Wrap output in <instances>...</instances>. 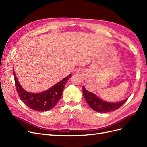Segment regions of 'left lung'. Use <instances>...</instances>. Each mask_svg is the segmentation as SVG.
Returning <instances> with one entry per match:
<instances>
[{"instance_id": "1", "label": "left lung", "mask_w": 147, "mask_h": 147, "mask_svg": "<svg viewBox=\"0 0 147 147\" xmlns=\"http://www.w3.org/2000/svg\"><path fill=\"white\" fill-rule=\"evenodd\" d=\"M83 94L88 105L94 111L100 113H108L116 110L121 107L127 100H125L117 103L108 102L99 99L94 94L87 91L84 86H83Z\"/></svg>"}]
</instances>
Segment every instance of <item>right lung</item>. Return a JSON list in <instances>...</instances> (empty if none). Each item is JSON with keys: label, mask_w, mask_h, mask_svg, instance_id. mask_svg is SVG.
Segmentation results:
<instances>
[{"label": "right lung", "mask_w": 147, "mask_h": 147, "mask_svg": "<svg viewBox=\"0 0 147 147\" xmlns=\"http://www.w3.org/2000/svg\"><path fill=\"white\" fill-rule=\"evenodd\" d=\"M16 90L20 99L28 108L36 111H46L55 106L60 100L62 92L71 74L55 84L51 88L41 93H31L23 90L20 85L13 71Z\"/></svg>", "instance_id": "add662e5"}]
</instances>
